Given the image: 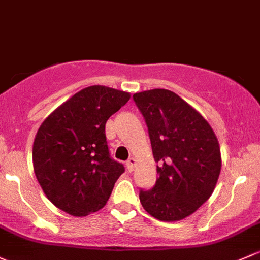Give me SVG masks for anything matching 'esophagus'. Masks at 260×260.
<instances>
[{"mask_svg":"<svg viewBox=\"0 0 260 260\" xmlns=\"http://www.w3.org/2000/svg\"><path fill=\"white\" fill-rule=\"evenodd\" d=\"M135 163H136L135 158H129V159H128L127 162H125V167H127V171L128 172H132L133 171V167H135Z\"/></svg>","mask_w":260,"mask_h":260,"instance_id":"1","label":"esophagus"}]
</instances>
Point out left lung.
<instances>
[{
	"instance_id": "left-lung-1",
	"label": "left lung",
	"mask_w": 260,
	"mask_h": 260,
	"mask_svg": "<svg viewBox=\"0 0 260 260\" xmlns=\"http://www.w3.org/2000/svg\"><path fill=\"white\" fill-rule=\"evenodd\" d=\"M143 116L158 178L139 190L143 208L154 218L174 222L208 201L219 178L220 148L208 122L174 92L163 88L133 94Z\"/></svg>"
}]
</instances>
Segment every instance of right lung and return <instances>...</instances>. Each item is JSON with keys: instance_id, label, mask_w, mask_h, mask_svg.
Listing matches in <instances>:
<instances>
[{"instance_id": "right-lung-1", "label": "right lung", "mask_w": 260, "mask_h": 260, "mask_svg": "<svg viewBox=\"0 0 260 260\" xmlns=\"http://www.w3.org/2000/svg\"><path fill=\"white\" fill-rule=\"evenodd\" d=\"M129 97L109 87H87L41 124L34 142V169L57 208L84 217L107 203L124 166L109 154L106 122Z\"/></svg>"}]
</instances>
